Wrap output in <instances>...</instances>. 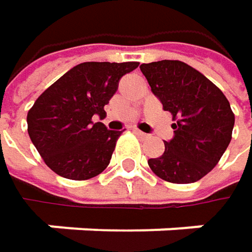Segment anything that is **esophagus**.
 <instances>
[{"instance_id":"34e87169","label":"esophagus","mask_w":252,"mask_h":252,"mask_svg":"<svg viewBox=\"0 0 252 252\" xmlns=\"http://www.w3.org/2000/svg\"><path fill=\"white\" fill-rule=\"evenodd\" d=\"M134 132H135L138 137H141V138H147V137H149L146 132H143V131H140V129H134Z\"/></svg>"}]
</instances>
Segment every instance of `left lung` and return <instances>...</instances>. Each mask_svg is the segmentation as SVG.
I'll return each instance as SVG.
<instances>
[{
    "label": "left lung",
    "mask_w": 252,
    "mask_h": 252,
    "mask_svg": "<svg viewBox=\"0 0 252 252\" xmlns=\"http://www.w3.org/2000/svg\"><path fill=\"white\" fill-rule=\"evenodd\" d=\"M140 70L175 121L163 155L149 159L150 169L174 184L201 179L218 165L232 138L235 115L226 96L182 61L141 64Z\"/></svg>",
    "instance_id": "left-lung-1"
}]
</instances>
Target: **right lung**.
<instances>
[{"mask_svg":"<svg viewBox=\"0 0 252 252\" xmlns=\"http://www.w3.org/2000/svg\"><path fill=\"white\" fill-rule=\"evenodd\" d=\"M138 63H83L51 84L27 112V132L43 162L60 176L84 181L111 162L123 131L93 123Z\"/></svg>","mask_w":252,"mask_h":252,"instance_id":"right-lung-1","label":"right lung"}]
</instances>
